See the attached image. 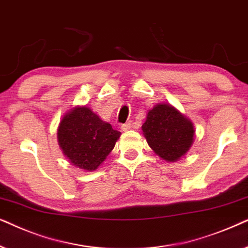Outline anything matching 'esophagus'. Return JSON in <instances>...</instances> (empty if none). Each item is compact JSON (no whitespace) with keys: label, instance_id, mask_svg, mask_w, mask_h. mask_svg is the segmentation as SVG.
Here are the masks:
<instances>
[{"label":"esophagus","instance_id":"esophagus-1","mask_svg":"<svg viewBox=\"0 0 248 248\" xmlns=\"http://www.w3.org/2000/svg\"><path fill=\"white\" fill-rule=\"evenodd\" d=\"M130 128H131V121H129V122H126V124H121V129H122V131H127V130H129Z\"/></svg>","mask_w":248,"mask_h":248}]
</instances>
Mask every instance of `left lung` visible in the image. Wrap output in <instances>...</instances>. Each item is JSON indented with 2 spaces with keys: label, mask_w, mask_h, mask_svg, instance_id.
Here are the masks:
<instances>
[{
  "label": "left lung",
  "mask_w": 248,
  "mask_h": 248,
  "mask_svg": "<svg viewBox=\"0 0 248 248\" xmlns=\"http://www.w3.org/2000/svg\"><path fill=\"white\" fill-rule=\"evenodd\" d=\"M147 144L161 158L176 162L189 151L195 136L194 124L170 104H156L141 126Z\"/></svg>",
  "instance_id": "8db88e82"
}]
</instances>
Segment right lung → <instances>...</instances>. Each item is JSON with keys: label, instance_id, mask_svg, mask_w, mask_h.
<instances>
[{"label": "right lung", "instance_id": "add662e5", "mask_svg": "<svg viewBox=\"0 0 248 248\" xmlns=\"http://www.w3.org/2000/svg\"><path fill=\"white\" fill-rule=\"evenodd\" d=\"M120 135L90 108L76 107L60 121L58 143L71 164L93 171L104 162Z\"/></svg>", "mask_w": 248, "mask_h": 248}]
</instances>
